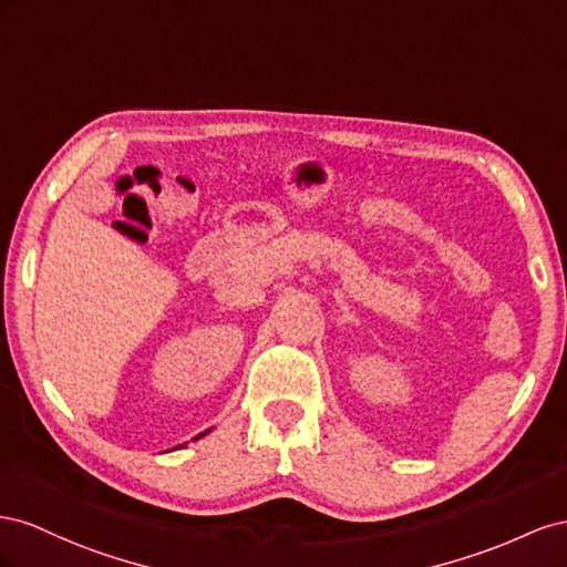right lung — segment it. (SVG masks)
Here are the masks:
<instances>
[{"mask_svg": "<svg viewBox=\"0 0 567 567\" xmlns=\"http://www.w3.org/2000/svg\"><path fill=\"white\" fill-rule=\"evenodd\" d=\"M204 434H206V432H202V434H199V436H204ZM199 436H197V440H199Z\"/></svg>", "mask_w": 567, "mask_h": 567, "instance_id": "1", "label": "right lung"}]
</instances>
